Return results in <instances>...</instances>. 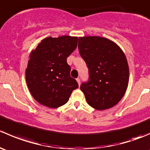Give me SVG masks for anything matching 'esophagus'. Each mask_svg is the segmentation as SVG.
Masks as SVG:
<instances>
[{"label": "esophagus", "mask_w": 150, "mask_h": 150, "mask_svg": "<svg viewBox=\"0 0 150 150\" xmlns=\"http://www.w3.org/2000/svg\"><path fill=\"white\" fill-rule=\"evenodd\" d=\"M76 81H77V82H78V85H79V86H80V85H81V80H80V78H77Z\"/></svg>", "instance_id": "esophagus-1"}]
</instances>
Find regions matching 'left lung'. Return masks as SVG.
I'll use <instances>...</instances> for the list:
<instances>
[{"label": "left lung", "mask_w": 150, "mask_h": 150, "mask_svg": "<svg viewBox=\"0 0 150 150\" xmlns=\"http://www.w3.org/2000/svg\"><path fill=\"white\" fill-rule=\"evenodd\" d=\"M78 49L88 68L89 81L81 86L88 104L97 110L114 107L125 95L129 81L122 50L112 40L99 36L79 37Z\"/></svg>", "instance_id": "8db88e82"}]
</instances>
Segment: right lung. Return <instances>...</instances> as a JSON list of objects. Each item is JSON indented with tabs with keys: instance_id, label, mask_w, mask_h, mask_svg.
<instances>
[{
	"instance_id": "add662e5",
	"label": "right lung",
	"mask_w": 150,
	"mask_h": 150,
	"mask_svg": "<svg viewBox=\"0 0 150 150\" xmlns=\"http://www.w3.org/2000/svg\"><path fill=\"white\" fill-rule=\"evenodd\" d=\"M78 46V37L62 35L43 39L29 56L25 70L30 93L38 103L57 108L68 102L78 84L71 78L67 58Z\"/></svg>"
}]
</instances>
